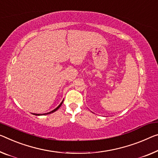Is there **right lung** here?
<instances>
[{
  "instance_id": "1",
  "label": "right lung",
  "mask_w": 158,
  "mask_h": 158,
  "mask_svg": "<svg viewBox=\"0 0 158 158\" xmlns=\"http://www.w3.org/2000/svg\"><path fill=\"white\" fill-rule=\"evenodd\" d=\"M63 102H64V100H63V101L61 102V103H60V104H59V105L57 106V107H56V109H54V110H52V111H50V112H48V113H46V114H44H44H52V113H53V112H54V111H56L57 110H59V108L60 107V106H61V104H62V103H63ZM35 114V115H38V116H40V115H43V114Z\"/></svg>"
}]
</instances>
